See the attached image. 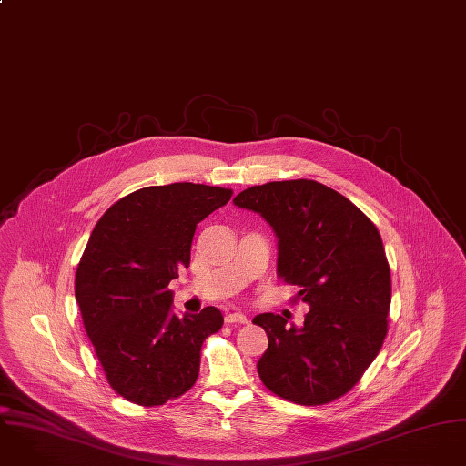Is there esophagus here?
<instances>
[{
	"label": "esophagus",
	"instance_id": "1",
	"mask_svg": "<svg viewBox=\"0 0 466 466\" xmlns=\"http://www.w3.org/2000/svg\"><path fill=\"white\" fill-rule=\"evenodd\" d=\"M225 322H227V324H247L248 319H247L243 313H228V315L225 317Z\"/></svg>",
	"mask_w": 466,
	"mask_h": 466
}]
</instances>
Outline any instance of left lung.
I'll use <instances>...</instances> for the list:
<instances>
[{
	"instance_id": "1",
	"label": "left lung",
	"mask_w": 466,
	"mask_h": 466,
	"mask_svg": "<svg viewBox=\"0 0 466 466\" xmlns=\"http://www.w3.org/2000/svg\"><path fill=\"white\" fill-rule=\"evenodd\" d=\"M234 205L261 214L278 238V276L309 306L300 328L261 313L268 335L261 381L299 405L329 403L360 380L381 350L390 270L371 219L340 192L313 180L270 182Z\"/></svg>"
}]
</instances>
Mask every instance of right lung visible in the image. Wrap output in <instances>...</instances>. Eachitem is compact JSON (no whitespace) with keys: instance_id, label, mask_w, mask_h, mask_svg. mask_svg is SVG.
<instances>
[{"instance_id":"obj_1","label":"right lung","mask_w":466,"mask_h":466,"mask_svg":"<svg viewBox=\"0 0 466 466\" xmlns=\"http://www.w3.org/2000/svg\"><path fill=\"white\" fill-rule=\"evenodd\" d=\"M230 188L144 187L96 221L76 274L85 329L113 390L144 407L187 392L199 374L203 340L223 315L207 306L173 313L169 282L190 263L196 225L228 203Z\"/></svg>"}]
</instances>
